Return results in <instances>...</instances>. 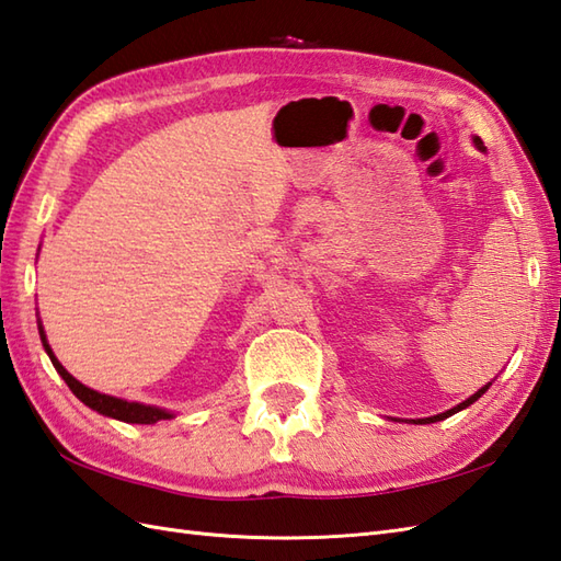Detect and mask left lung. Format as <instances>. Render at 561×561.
<instances>
[{"instance_id": "8db88e82", "label": "left lung", "mask_w": 561, "mask_h": 561, "mask_svg": "<svg viewBox=\"0 0 561 561\" xmlns=\"http://www.w3.org/2000/svg\"><path fill=\"white\" fill-rule=\"evenodd\" d=\"M473 146H476L478 150H483V152H485V146H483V140H480L478 136H473ZM490 385H492V382H488L485 387H480L476 394H471V397H468L466 401L457 403V407H454V409H449V411H445V413L430 415V419H415V421H411V423H415V425H427V423H437V421H445V419H449V415H454V413H459V411H463V409H468V407H471V403H473V401H478L480 397H483V394L488 392V389H490Z\"/></svg>"}]
</instances>
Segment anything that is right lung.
Listing matches in <instances>:
<instances>
[{"label":"right lung","instance_id":"obj_1","mask_svg":"<svg viewBox=\"0 0 561 561\" xmlns=\"http://www.w3.org/2000/svg\"><path fill=\"white\" fill-rule=\"evenodd\" d=\"M37 332H41V342H43V346L47 351L51 366H55V370L61 375V380L69 385L71 392L78 399H81L88 409H93V411L107 415V419H114V421L138 423V425H152V423H158V421L174 419V413L167 411V409L150 407V403H140V401H126V399H119V397L102 394V392H98V389H90L83 382H78L76 377L57 360L55 351H51V346L47 342V334H45V328H43L41 318H37Z\"/></svg>","mask_w":561,"mask_h":561}]
</instances>
